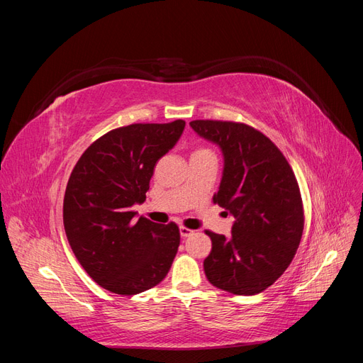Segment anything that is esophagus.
I'll return each mask as SVG.
<instances>
[{
  "mask_svg": "<svg viewBox=\"0 0 363 363\" xmlns=\"http://www.w3.org/2000/svg\"><path fill=\"white\" fill-rule=\"evenodd\" d=\"M192 233H194V230H191V228H188V227H184V225L180 227V235H182V238H188V236H191Z\"/></svg>",
  "mask_w": 363,
  "mask_h": 363,
  "instance_id": "1",
  "label": "esophagus"
}]
</instances>
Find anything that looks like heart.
Masks as SVG:
<instances>
[{"mask_svg": "<svg viewBox=\"0 0 363 363\" xmlns=\"http://www.w3.org/2000/svg\"><path fill=\"white\" fill-rule=\"evenodd\" d=\"M200 152H208V150L207 148H196L192 155H200Z\"/></svg>", "mask_w": 363, "mask_h": 363, "instance_id": "1", "label": "heart"}]
</instances>
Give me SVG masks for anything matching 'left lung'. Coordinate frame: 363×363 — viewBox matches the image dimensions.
Segmentation results:
<instances>
[{
  "mask_svg": "<svg viewBox=\"0 0 363 363\" xmlns=\"http://www.w3.org/2000/svg\"><path fill=\"white\" fill-rule=\"evenodd\" d=\"M191 127L221 147L224 172L213 201L236 218L232 238L206 230L212 239L206 277L230 294L256 295L286 271L300 245L298 182L277 145L255 127L213 119L191 121Z\"/></svg>",
  "mask_w": 363,
  "mask_h": 363,
  "instance_id": "8db88e82",
  "label": "left lung"
}]
</instances>
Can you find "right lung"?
Segmentation results:
<instances>
[{"instance_id": "obj_1", "label": "right lung", "mask_w": 363, "mask_h": 363, "mask_svg": "<svg viewBox=\"0 0 363 363\" xmlns=\"http://www.w3.org/2000/svg\"><path fill=\"white\" fill-rule=\"evenodd\" d=\"M184 121L130 124L107 131L74 167L63 200V225L77 260L101 288L135 295L159 284L180 245L175 223L140 216L156 163L175 145Z\"/></svg>"}]
</instances>
